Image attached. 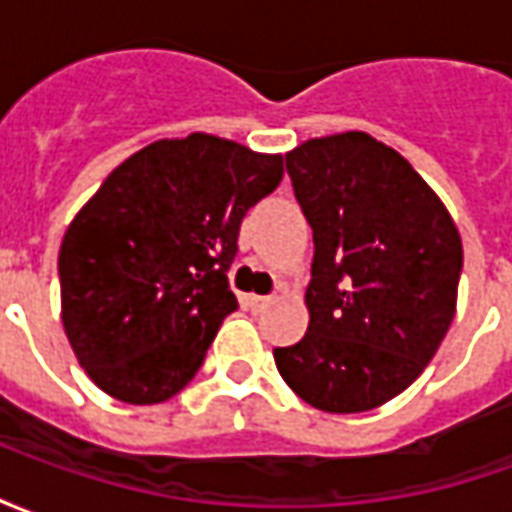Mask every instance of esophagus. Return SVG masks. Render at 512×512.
<instances>
[{"instance_id": "34e87169", "label": "esophagus", "mask_w": 512, "mask_h": 512, "mask_svg": "<svg viewBox=\"0 0 512 512\" xmlns=\"http://www.w3.org/2000/svg\"><path fill=\"white\" fill-rule=\"evenodd\" d=\"M246 301H249V307H252V310L260 312V310H266V307H271V304L277 301V296H249Z\"/></svg>"}]
</instances>
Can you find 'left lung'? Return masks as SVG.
Masks as SVG:
<instances>
[{
    "label": "left lung",
    "mask_w": 512,
    "mask_h": 512,
    "mask_svg": "<svg viewBox=\"0 0 512 512\" xmlns=\"http://www.w3.org/2000/svg\"><path fill=\"white\" fill-rule=\"evenodd\" d=\"M285 167L315 255L310 326L274 348L279 376L321 411H370L439 351L455 315L461 235L417 169L365 131L310 139Z\"/></svg>",
    "instance_id": "8db88e82"
}]
</instances>
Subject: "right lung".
Returning a JSON list of instances; mask_svg holds the SVG:
<instances>
[{
    "instance_id": "obj_1",
    "label": "right lung",
    "mask_w": 512,
    "mask_h": 512,
    "mask_svg": "<svg viewBox=\"0 0 512 512\" xmlns=\"http://www.w3.org/2000/svg\"><path fill=\"white\" fill-rule=\"evenodd\" d=\"M282 180V156L211 134L126 158L60 246L62 326L87 376L134 406L178 395L238 310L227 271L246 211Z\"/></svg>"
}]
</instances>
